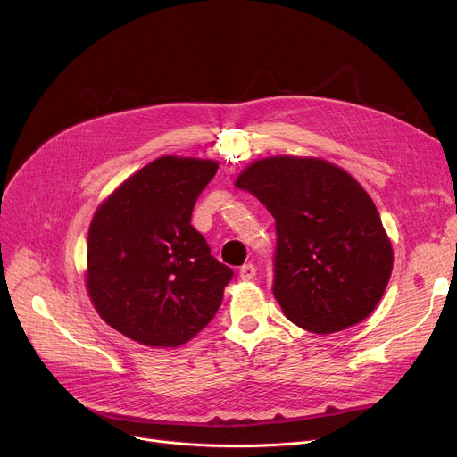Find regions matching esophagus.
Masks as SVG:
<instances>
[{"mask_svg":"<svg viewBox=\"0 0 457 457\" xmlns=\"http://www.w3.org/2000/svg\"><path fill=\"white\" fill-rule=\"evenodd\" d=\"M254 275H256V270H254L253 264H244V266L240 268V271H238V277H240L242 280H245V282L253 280Z\"/></svg>","mask_w":457,"mask_h":457,"instance_id":"obj_1","label":"esophagus"}]
</instances>
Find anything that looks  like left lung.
Segmentation results:
<instances>
[{"label": "left lung", "mask_w": 457, "mask_h": 457, "mask_svg": "<svg viewBox=\"0 0 457 457\" xmlns=\"http://www.w3.org/2000/svg\"><path fill=\"white\" fill-rule=\"evenodd\" d=\"M235 186L275 217L273 295L298 328L329 335L365 320L379 303L395 253L360 182L318 157H266Z\"/></svg>", "instance_id": "1"}]
</instances>
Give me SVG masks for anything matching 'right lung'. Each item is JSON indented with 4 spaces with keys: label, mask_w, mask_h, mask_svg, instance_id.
Returning <instances> with one entry per match:
<instances>
[{
    "label": "right lung",
    "mask_w": 457,
    "mask_h": 457,
    "mask_svg": "<svg viewBox=\"0 0 457 457\" xmlns=\"http://www.w3.org/2000/svg\"><path fill=\"white\" fill-rule=\"evenodd\" d=\"M219 162L166 155L128 177L96 210L87 289L99 316L137 344L179 347L220 307L233 271L191 226Z\"/></svg>",
    "instance_id": "obj_1"
}]
</instances>
